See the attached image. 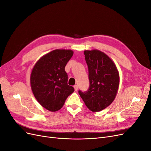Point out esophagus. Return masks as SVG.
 <instances>
[{
	"label": "esophagus",
	"mask_w": 151,
	"mask_h": 151,
	"mask_svg": "<svg viewBox=\"0 0 151 151\" xmlns=\"http://www.w3.org/2000/svg\"><path fill=\"white\" fill-rule=\"evenodd\" d=\"M74 90H75V91H77V89H78V86H77V85H75V86H74Z\"/></svg>",
	"instance_id": "34e87169"
}]
</instances>
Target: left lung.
<instances>
[{"label":"left lung","instance_id":"1","mask_svg":"<svg viewBox=\"0 0 151 151\" xmlns=\"http://www.w3.org/2000/svg\"><path fill=\"white\" fill-rule=\"evenodd\" d=\"M88 66L89 88L79 94L86 106L93 112L103 110L115 99L120 84L119 72L115 63L98 50H84Z\"/></svg>","mask_w":151,"mask_h":151}]
</instances>
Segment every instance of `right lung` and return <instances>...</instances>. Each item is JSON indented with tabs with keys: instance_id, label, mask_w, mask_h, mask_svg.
<instances>
[{
	"instance_id": "obj_1",
	"label": "right lung",
	"mask_w": 151,
	"mask_h": 151,
	"mask_svg": "<svg viewBox=\"0 0 151 151\" xmlns=\"http://www.w3.org/2000/svg\"><path fill=\"white\" fill-rule=\"evenodd\" d=\"M71 50L57 49L44 55L35 64L30 76L31 90L42 106L50 111L61 109L66 99L74 91L67 84L65 71L72 57Z\"/></svg>"
}]
</instances>
